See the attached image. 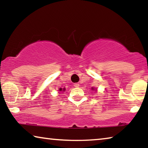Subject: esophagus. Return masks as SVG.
I'll use <instances>...</instances> for the list:
<instances>
[{"mask_svg": "<svg viewBox=\"0 0 148 148\" xmlns=\"http://www.w3.org/2000/svg\"><path fill=\"white\" fill-rule=\"evenodd\" d=\"M74 86L75 87H78L79 86V84H77V83H76V84H74Z\"/></svg>", "mask_w": 148, "mask_h": 148, "instance_id": "34e87169", "label": "esophagus"}]
</instances>
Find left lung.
<instances>
[{"label": "left lung", "mask_w": 148, "mask_h": 148, "mask_svg": "<svg viewBox=\"0 0 148 148\" xmlns=\"http://www.w3.org/2000/svg\"><path fill=\"white\" fill-rule=\"evenodd\" d=\"M92 90H94V88H92Z\"/></svg>", "instance_id": "8db88e82"}]
</instances>
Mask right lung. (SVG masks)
Instances as JSON below:
<instances>
[{
	"mask_svg": "<svg viewBox=\"0 0 148 148\" xmlns=\"http://www.w3.org/2000/svg\"><path fill=\"white\" fill-rule=\"evenodd\" d=\"M59 91H65V88H63V89L60 88V89H59Z\"/></svg>",
	"mask_w": 148,
	"mask_h": 148,
	"instance_id": "right-lung-1",
	"label": "right lung"
}]
</instances>
